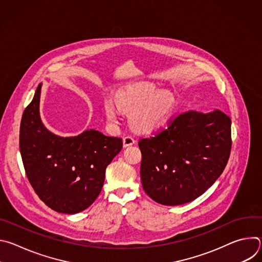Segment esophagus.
<instances>
[{
  "label": "esophagus",
  "mask_w": 262,
  "mask_h": 262,
  "mask_svg": "<svg viewBox=\"0 0 262 262\" xmlns=\"http://www.w3.org/2000/svg\"><path fill=\"white\" fill-rule=\"evenodd\" d=\"M136 143V140L134 139V137L132 136H125L123 138V147H127V146H132Z\"/></svg>",
  "instance_id": "obj_1"
}]
</instances>
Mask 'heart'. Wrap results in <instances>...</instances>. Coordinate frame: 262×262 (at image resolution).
Here are the masks:
<instances>
[{"mask_svg":"<svg viewBox=\"0 0 262 262\" xmlns=\"http://www.w3.org/2000/svg\"><path fill=\"white\" fill-rule=\"evenodd\" d=\"M176 102L167 92H159L148 84L127 87L119 91L114 100L104 99V114L112 125L120 121L119 108L130 112V123L141 132H154L164 127L172 117Z\"/></svg>","mask_w":262,"mask_h":262,"instance_id":"b5f03b06","label":"heart"}]
</instances>
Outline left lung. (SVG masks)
I'll list each match as a JSON object with an SVG mask.
<instances>
[{"label": "left lung", "instance_id": "1", "mask_svg": "<svg viewBox=\"0 0 262 262\" xmlns=\"http://www.w3.org/2000/svg\"><path fill=\"white\" fill-rule=\"evenodd\" d=\"M231 145V119L224 112H183L139 141L145 193L163 205L195 200L225 169Z\"/></svg>", "mask_w": 262, "mask_h": 262}]
</instances>
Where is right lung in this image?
<instances>
[{"label":"right lung","instance_id":"add662e5","mask_svg":"<svg viewBox=\"0 0 262 262\" xmlns=\"http://www.w3.org/2000/svg\"><path fill=\"white\" fill-rule=\"evenodd\" d=\"M41 84L25 108L19 149L27 177L41 201L63 213L89 207L101 192L105 169L121 150L122 139L90 129L63 138L46 128L39 116Z\"/></svg>","mask_w":262,"mask_h":262}]
</instances>
